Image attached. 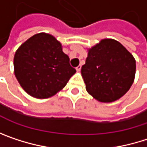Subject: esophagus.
<instances>
[{
    "label": "esophagus",
    "mask_w": 147,
    "mask_h": 147,
    "mask_svg": "<svg viewBox=\"0 0 147 147\" xmlns=\"http://www.w3.org/2000/svg\"><path fill=\"white\" fill-rule=\"evenodd\" d=\"M81 68H82V65H79L76 68V71H81Z\"/></svg>",
    "instance_id": "obj_1"
}]
</instances>
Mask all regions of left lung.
I'll return each instance as SVG.
<instances>
[{
    "mask_svg": "<svg viewBox=\"0 0 147 147\" xmlns=\"http://www.w3.org/2000/svg\"><path fill=\"white\" fill-rule=\"evenodd\" d=\"M136 61L119 42L102 39L88 48L81 73L87 92L100 102L110 103L123 97L134 81Z\"/></svg>",
    "mask_w": 147,
    "mask_h": 147,
    "instance_id": "8db88e82",
    "label": "left lung"
}]
</instances>
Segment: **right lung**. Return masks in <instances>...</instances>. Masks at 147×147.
Here are the masks:
<instances>
[{"label":"right lung","mask_w":147,"mask_h":147,"mask_svg":"<svg viewBox=\"0 0 147 147\" xmlns=\"http://www.w3.org/2000/svg\"><path fill=\"white\" fill-rule=\"evenodd\" d=\"M13 66L22 88L37 99L55 95L76 73L62 44L44 32L32 36L21 44L15 52Z\"/></svg>","instance_id":"add662e5"}]
</instances>
